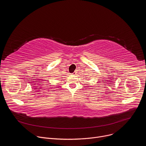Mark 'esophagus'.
<instances>
[{"label":"esophagus","mask_w":146,"mask_h":146,"mask_svg":"<svg viewBox=\"0 0 146 146\" xmlns=\"http://www.w3.org/2000/svg\"><path fill=\"white\" fill-rule=\"evenodd\" d=\"M76 73H75V72H74V73H73V74H76Z\"/></svg>","instance_id":"obj_1"}]
</instances>
